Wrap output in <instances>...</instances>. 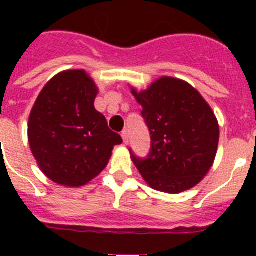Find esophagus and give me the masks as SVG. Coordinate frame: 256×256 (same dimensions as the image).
<instances>
[{"mask_svg": "<svg viewBox=\"0 0 256 256\" xmlns=\"http://www.w3.org/2000/svg\"><path fill=\"white\" fill-rule=\"evenodd\" d=\"M122 137H123V142L126 144L130 142V137H128V130H124L123 132H122Z\"/></svg>", "mask_w": 256, "mask_h": 256, "instance_id": "34e87169", "label": "esophagus"}]
</instances>
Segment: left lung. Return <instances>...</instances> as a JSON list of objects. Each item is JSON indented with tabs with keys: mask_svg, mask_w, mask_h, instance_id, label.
Returning <instances> with one entry per match:
<instances>
[{
	"mask_svg": "<svg viewBox=\"0 0 256 256\" xmlns=\"http://www.w3.org/2000/svg\"><path fill=\"white\" fill-rule=\"evenodd\" d=\"M150 132V152L130 158L156 191L180 194L196 186L212 168L219 126L206 101L188 83L162 76L137 94Z\"/></svg>",
	"mask_w": 256,
	"mask_h": 256,
	"instance_id": "obj_1",
	"label": "left lung"
}]
</instances>
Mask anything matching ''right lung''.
<instances>
[{
  "mask_svg": "<svg viewBox=\"0 0 256 256\" xmlns=\"http://www.w3.org/2000/svg\"><path fill=\"white\" fill-rule=\"evenodd\" d=\"M96 84L83 70L58 74L32 108L28 138L40 170L58 184L79 187L101 173L123 142L94 108Z\"/></svg>",
  "mask_w": 256,
  "mask_h": 256,
  "instance_id": "1",
  "label": "right lung"
}]
</instances>
